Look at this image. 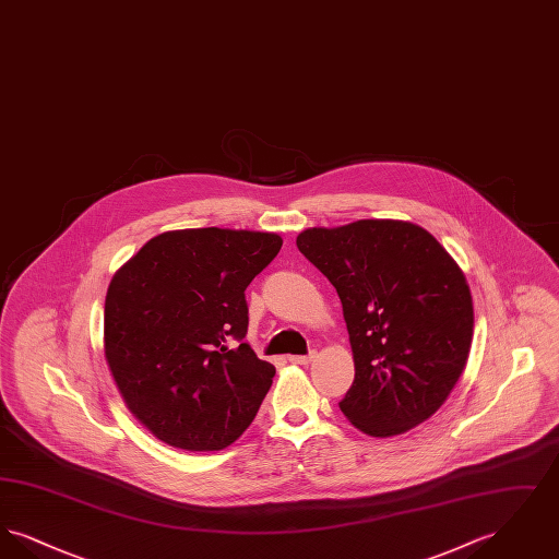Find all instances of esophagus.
Listing matches in <instances>:
<instances>
[{"mask_svg":"<svg viewBox=\"0 0 559 559\" xmlns=\"http://www.w3.org/2000/svg\"><path fill=\"white\" fill-rule=\"evenodd\" d=\"M312 358H314V352L304 354V356L293 354V356H289V362H293V365H308V362H312Z\"/></svg>","mask_w":559,"mask_h":559,"instance_id":"34e87169","label":"esophagus"}]
</instances>
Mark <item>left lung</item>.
Here are the masks:
<instances>
[{"mask_svg":"<svg viewBox=\"0 0 559 559\" xmlns=\"http://www.w3.org/2000/svg\"><path fill=\"white\" fill-rule=\"evenodd\" d=\"M297 249L344 306L356 369L340 402L347 421L374 438L424 424L469 356L474 304L463 270L426 228L402 219L308 228Z\"/></svg>","mask_w":559,"mask_h":559,"instance_id":"1","label":"left lung"}]
</instances>
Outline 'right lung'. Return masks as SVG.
Masks as SVG:
<instances>
[{
	"label": "right lung",
	"instance_id": "obj_1",
	"mask_svg": "<svg viewBox=\"0 0 559 559\" xmlns=\"http://www.w3.org/2000/svg\"><path fill=\"white\" fill-rule=\"evenodd\" d=\"M274 233L188 228L148 240L105 301V356L133 417L169 447L222 451L251 426L276 369L245 344V289Z\"/></svg>",
	"mask_w": 559,
	"mask_h": 559
}]
</instances>
